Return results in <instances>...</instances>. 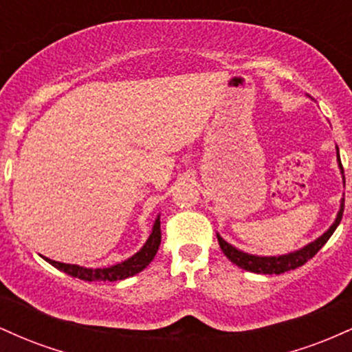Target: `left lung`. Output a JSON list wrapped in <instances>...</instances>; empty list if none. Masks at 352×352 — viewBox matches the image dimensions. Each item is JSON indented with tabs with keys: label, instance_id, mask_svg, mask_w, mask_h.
<instances>
[{
	"label": "left lung",
	"instance_id": "1",
	"mask_svg": "<svg viewBox=\"0 0 352 352\" xmlns=\"http://www.w3.org/2000/svg\"><path fill=\"white\" fill-rule=\"evenodd\" d=\"M336 157H338V167L341 170L342 177V185H346L344 180V170H342L341 159H339V148L336 145ZM342 212H344V195L341 199V205H339V212L336 218H334L333 225L322 233L321 236H318L316 240H313L311 243L305 245L300 250H294V252L285 253V254H274V256H260V254H252L246 253L243 250H238L236 246L228 243L227 240L220 236V233H217L218 245H220L221 252H223L225 256L228 258L232 263H235L238 268H243L246 272L258 273V274H281L285 272H289V270H296L306 263V261L311 260V258L316 254L319 250L324 246L326 241L329 240L331 235L334 233V230L338 228V225L341 223Z\"/></svg>",
	"mask_w": 352,
	"mask_h": 352
}]
</instances>
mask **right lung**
Wrapping results in <instances>:
<instances>
[{
    "label": "right lung",
    "instance_id": "1",
    "mask_svg": "<svg viewBox=\"0 0 352 352\" xmlns=\"http://www.w3.org/2000/svg\"><path fill=\"white\" fill-rule=\"evenodd\" d=\"M160 240H162V232H160V215H157L155 221H153V227L151 235H148L147 241H145L142 248L139 252L132 254L127 260L120 261L112 266H106V268H86V266L79 265H71V263H60V261L50 260V258L43 256V260H46L47 263L54 266V268L60 270V272L71 274V276L79 278L82 281H117V280H125L129 276H134V274L140 273L144 268H147L148 263L155 256L157 250L160 246Z\"/></svg>",
    "mask_w": 352,
    "mask_h": 352
}]
</instances>
